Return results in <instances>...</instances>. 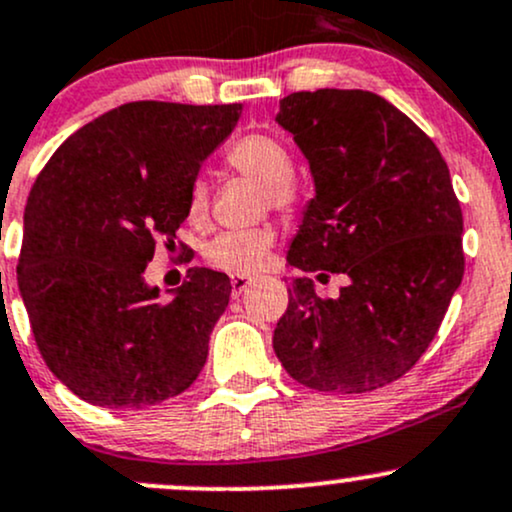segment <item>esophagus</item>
<instances>
[{"label": "esophagus", "instance_id": "esophagus-1", "mask_svg": "<svg viewBox=\"0 0 512 512\" xmlns=\"http://www.w3.org/2000/svg\"><path fill=\"white\" fill-rule=\"evenodd\" d=\"M250 282H252V277H247V274H233V277H230V286H233V296L243 294L247 286H250Z\"/></svg>", "mask_w": 512, "mask_h": 512}]
</instances>
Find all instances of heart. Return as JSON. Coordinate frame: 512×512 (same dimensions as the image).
Segmentation results:
<instances>
[{"label": "heart", "instance_id": "b5f03b06", "mask_svg": "<svg viewBox=\"0 0 512 512\" xmlns=\"http://www.w3.org/2000/svg\"><path fill=\"white\" fill-rule=\"evenodd\" d=\"M226 162L235 172L255 179L265 189V204L284 216H296L306 204V187L294 177V155L272 133H247L228 148ZM211 189L206 179H194L189 189V221L201 223L209 213ZM277 243V230L257 226L245 230H226L206 245V260L226 272L250 274L267 262L269 250Z\"/></svg>", "mask_w": 512, "mask_h": 512}]
</instances>
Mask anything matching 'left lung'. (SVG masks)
I'll return each instance as SVG.
<instances>
[{
	"mask_svg": "<svg viewBox=\"0 0 512 512\" xmlns=\"http://www.w3.org/2000/svg\"><path fill=\"white\" fill-rule=\"evenodd\" d=\"M282 123L311 162L289 265L345 274L338 299L296 279L274 352L308 389L364 393L401 379L440 330L464 277L462 206L447 162L403 111L362 89L294 92Z\"/></svg>",
	"mask_w": 512,
	"mask_h": 512,
	"instance_id": "obj_1",
	"label": "left lung"
}]
</instances>
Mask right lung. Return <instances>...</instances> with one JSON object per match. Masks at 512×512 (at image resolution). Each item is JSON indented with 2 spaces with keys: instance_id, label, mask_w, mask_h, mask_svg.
<instances>
[{
  "instance_id": "right-lung-1",
  "label": "right lung",
  "mask_w": 512,
  "mask_h": 512,
  "mask_svg": "<svg viewBox=\"0 0 512 512\" xmlns=\"http://www.w3.org/2000/svg\"><path fill=\"white\" fill-rule=\"evenodd\" d=\"M238 111L131 101L72 133L38 174L16 279L43 362L82 401L155 406L204 369L230 279L192 267L165 303L143 272L157 238L174 245L196 172Z\"/></svg>"
}]
</instances>
